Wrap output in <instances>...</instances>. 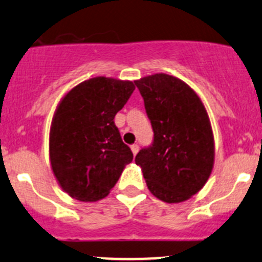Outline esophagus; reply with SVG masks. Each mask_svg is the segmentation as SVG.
<instances>
[{
  "mask_svg": "<svg viewBox=\"0 0 262 262\" xmlns=\"http://www.w3.org/2000/svg\"><path fill=\"white\" fill-rule=\"evenodd\" d=\"M131 150H132V154H134V155H136V154L139 152V145L137 144L131 145Z\"/></svg>",
  "mask_w": 262,
  "mask_h": 262,
  "instance_id": "34e87169",
  "label": "esophagus"
}]
</instances>
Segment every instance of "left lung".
<instances>
[{"label":"left lung","instance_id":"left-lung-1","mask_svg":"<svg viewBox=\"0 0 262 262\" xmlns=\"http://www.w3.org/2000/svg\"><path fill=\"white\" fill-rule=\"evenodd\" d=\"M154 131L150 146L135 158L147 188L166 203L198 193L214 160L213 135L203 103L188 84L171 75L154 74L135 82Z\"/></svg>","mask_w":262,"mask_h":262}]
</instances>
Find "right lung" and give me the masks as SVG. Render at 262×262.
<instances>
[{"instance_id":"add662e5","label":"right lung","mask_w":262,"mask_h":262,"mask_svg":"<svg viewBox=\"0 0 262 262\" xmlns=\"http://www.w3.org/2000/svg\"><path fill=\"white\" fill-rule=\"evenodd\" d=\"M134 91L128 80L97 77L73 88L59 104L50 128V163L72 198L96 202L108 195L134 159L113 121Z\"/></svg>"}]
</instances>
